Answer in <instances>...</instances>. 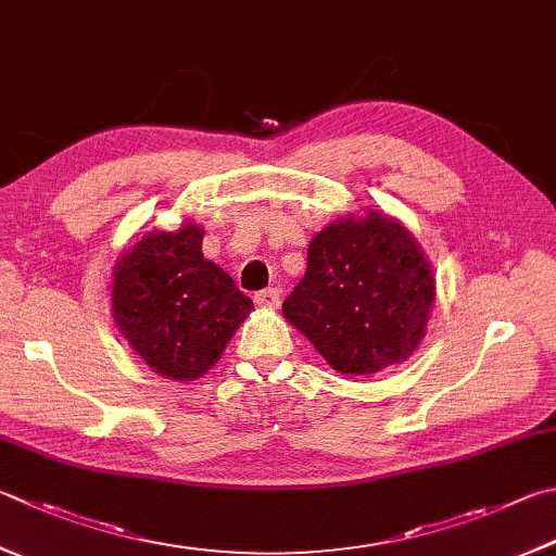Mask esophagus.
Instances as JSON below:
<instances>
[{"instance_id": "obj_1", "label": "esophagus", "mask_w": 556, "mask_h": 556, "mask_svg": "<svg viewBox=\"0 0 556 556\" xmlns=\"http://www.w3.org/2000/svg\"><path fill=\"white\" fill-rule=\"evenodd\" d=\"M279 289H265V291H257L255 294V304L260 308H277L279 306Z\"/></svg>"}]
</instances>
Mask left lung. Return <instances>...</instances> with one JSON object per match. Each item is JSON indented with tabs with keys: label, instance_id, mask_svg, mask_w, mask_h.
I'll return each mask as SVG.
<instances>
[{
	"label": "left lung",
	"instance_id": "obj_1",
	"mask_svg": "<svg viewBox=\"0 0 556 556\" xmlns=\"http://www.w3.org/2000/svg\"><path fill=\"white\" fill-rule=\"evenodd\" d=\"M435 306V275L399 218L342 216L311 238L306 275L281 313L323 359L350 377L377 375L418 350Z\"/></svg>",
	"mask_w": 556,
	"mask_h": 556
}]
</instances>
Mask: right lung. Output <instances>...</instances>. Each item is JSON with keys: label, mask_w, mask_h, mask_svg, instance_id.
<instances>
[{"label": "right lung", "mask_w": 556, "mask_h": 556, "mask_svg": "<svg viewBox=\"0 0 556 556\" xmlns=\"http://www.w3.org/2000/svg\"><path fill=\"white\" fill-rule=\"evenodd\" d=\"M204 228L148 230L121 252L111 277V316L128 348L173 381L204 377L224 355L252 301L201 252Z\"/></svg>", "instance_id": "1"}]
</instances>
